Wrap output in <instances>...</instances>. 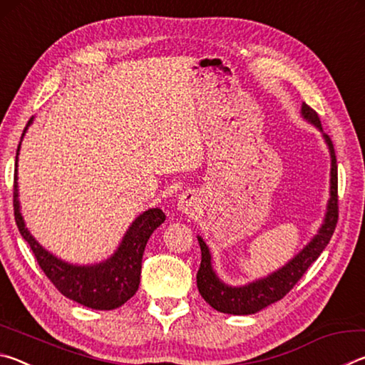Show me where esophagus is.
<instances>
[{"mask_svg": "<svg viewBox=\"0 0 365 365\" xmlns=\"http://www.w3.org/2000/svg\"><path fill=\"white\" fill-rule=\"evenodd\" d=\"M178 211L183 214H193L197 207H200V200L197 196L193 193V191H185V193L180 195L177 201Z\"/></svg>", "mask_w": 365, "mask_h": 365, "instance_id": "34e87169", "label": "esophagus"}]
</instances>
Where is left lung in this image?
<instances>
[{
  "label": "left lung",
  "instance_id": "left-lung-1",
  "mask_svg": "<svg viewBox=\"0 0 365 365\" xmlns=\"http://www.w3.org/2000/svg\"><path fill=\"white\" fill-rule=\"evenodd\" d=\"M301 115L322 132V123H320L317 113L312 108H309L306 103H302L301 106ZM324 140L329 146L331 158L330 200L329 205H327L324 224L319 228L316 237L282 269L272 272L264 279L251 282L248 285L230 287L222 282L214 272L211 251H209L205 240L197 237V243L201 246V265L196 274L197 289H200L205 301L209 302V306H212L215 311L233 314V316H248V314H255L270 306L272 302L282 299L299 282L301 277L306 274V270L311 267V264L322 255L325 246L329 245L338 222V168L335 150H333V143L329 135L324 133Z\"/></svg>",
  "mask_w": 365,
  "mask_h": 365
}]
</instances>
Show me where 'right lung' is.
I'll return each instance as SVG.
<instances>
[{
  "instance_id": "1",
  "label": "right lung",
  "mask_w": 365,
  "mask_h": 365,
  "mask_svg": "<svg viewBox=\"0 0 365 365\" xmlns=\"http://www.w3.org/2000/svg\"><path fill=\"white\" fill-rule=\"evenodd\" d=\"M29 120L26 130L32 123ZM21 143L16 153V174H14V217L22 238L30 245L36 262L54 287L66 298L98 311H110L120 307L137 293L141 274V259L151 233L165 220V214L159 207L148 209L132 222L123 235L119 248L106 261L91 265H73L56 257L46 251L27 230L26 222L21 214L19 190H17V156Z\"/></svg>"
}]
</instances>
